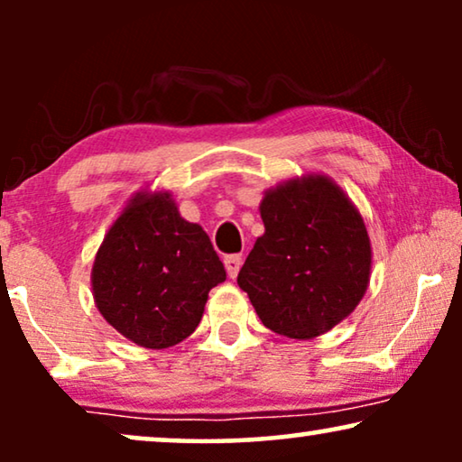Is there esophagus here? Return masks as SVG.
Returning a JSON list of instances; mask_svg holds the SVG:
<instances>
[{"mask_svg": "<svg viewBox=\"0 0 462 462\" xmlns=\"http://www.w3.org/2000/svg\"><path fill=\"white\" fill-rule=\"evenodd\" d=\"M225 269H226V275L231 277H237L239 269H242V254H229L225 256Z\"/></svg>", "mask_w": 462, "mask_h": 462, "instance_id": "esophagus-1", "label": "esophagus"}]
</instances>
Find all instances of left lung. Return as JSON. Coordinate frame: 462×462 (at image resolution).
<instances>
[{"mask_svg": "<svg viewBox=\"0 0 462 462\" xmlns=\"http://www.w3.org/2000/svg\"><path fill=\"white\" fill-rule=\"evenodd\" d=\"M264 233L239 288L269 330L309 340L349 318L370 283L372 245L356 204L330 176L311 172L267 189Z\"/></svg>", "mask_w": 462, "mask_h": 462, "instance_id": "obj_1", "label": "left lung"}]
</instances>
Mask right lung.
Wrapping results in <instances>:
<instances>
[{
    "instance_id": "1",
    "label": "right lung",
    "mask_w": 462,
    "mask_h": 462,
    "mask_svg": "<svg viewBox=\"0 0 462 462\" xmlns=\"http://www.w3.org/2000/svg\"><path fill=\"white\" fill-rule=\"evenodd\" d=\"M90 280L106 324L144 349H168L193 334L208 292L226 273L210 237L180 217L172 193L141 189L105 233Z\"/></svg>"
}]
</instances>
